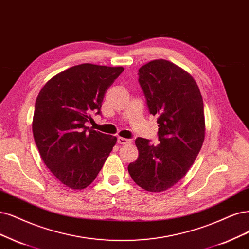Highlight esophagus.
<instances>
[{
    "label": "esophagus",
    "mask_w": 249,
    "mask_h": 249,
    "mask_svg": "<svg viewBox=\"0 0 249 249\" xmlns=\"http://www.w3.org/2000/svg\"><path fill=\"white\" fill-rule=\"evenodd\" d=\"M117 142H118V143H120V144H129V143H131V140L124 139V137H121V136L118 137Z\"/></svg>",
    "instance_id": "34e87169"
}]
</instances>
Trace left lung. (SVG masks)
I'll use <instances>...</instances> for the list:
<instances>
[{"instance_id":"obj_1","label":"left lung","mask_w":249,"mask_h":249,"mask_svg":"<svg viewBox=\"0 0 249 249\" xmlns=\"http://www.w3.org/2000/svg\"><path fill=\"white\" fill-rule=\"evenodd\" d=\"M139 82L150 114L158 116V144L137 137L136 161L128 171L149 192L173 187L189 171L205 137L203 99L196 81L168 60L156 59L139 70Z\"/></svg>"}]
</instances>
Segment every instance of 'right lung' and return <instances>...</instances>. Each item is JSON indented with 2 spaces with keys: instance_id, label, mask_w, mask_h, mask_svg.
Returning a JSON list of instances; mask_svg holds the SVG:
<instances>
[{
  "instance_id": "obj_1",
  "label": "right lung",
  "mask_w": 249,
  "mask_h": 249,
  "mask_svg": "<svg viewBox=\"0 0 249 249\" xmlns=\"http://www.w3.org/2000/svg\"><path fill=\"white\" fill-rule=\"evenodd\" d=\"M122 67L82 63L51 78L36 97L33 133L45 165L64 186L82 190L93 181L117 137L87 127L100 115L108 87Z\"/></svg>"
}]
</instances>
